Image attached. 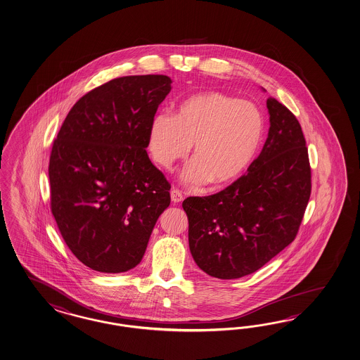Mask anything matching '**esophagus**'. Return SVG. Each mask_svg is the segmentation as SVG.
<instances>
[{
    "label": "esophagus",
    "instance_id": "34e87169",
    "mask_svg": "<svg viewBox=\"0 0 360 360\" xmlns=\"http://www.w3.org/2000/svg\"><path fill=\"white\" fill-rule=\"evenodd\" d=\"M170 196H172V202H174V204H178V202H181L184 200V195H182V193H181L179 190H176V188L172 190Z\"/></svg>",
    "mask_w": 360,
    "mask_h": 360
}]
</instances>
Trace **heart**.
<instances>
[{"mask_svg": "<svg viewBox=\"0 0 360 360\" xmlns=\"http://www.w3.org/2000/svg\"><path fill=\"white\" fill-rule=\"evenodd\" d=\"M263 132V117L252 103L202 91L184 98L174 115H155L147 141L150 156L162 167L186 158L193 144V161L182 173L184 182L221 187L250 167Z\"/></svg>", "mask_w": 360, "mask_h": 360, "instance_id": "1", "label": "heart"}]
</instances>
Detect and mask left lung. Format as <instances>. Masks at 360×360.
Wrapping results in <instances>:
<instances>
[{
    "label": "left lung",
    "instance_id": "obj_1",
    "mask_svg": "<svg viewBox=\"0 0 360 360\" xmlns=\"http://www.w3.org/2000/svg\"><path fill=\"white\" fill-rule=\"evenodd\" d=\"M266 108L268 138L245 176L182 202L193 260L221 280L256 272L280 254L297 237L309 200L311 167L298 120L273 97Z\"/></svg>",
    "mask_w": 360,
    "mask_h": 360
}]
</instances>
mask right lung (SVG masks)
Listing matches in <instances>:
<instances>
[{"label": "right lung", "instance_id": "add662e5", "mask_svg": "<svg viewBox=\"0 0 360 360\" xmlns=\"http://www.w3.org/2000/svg\"><path fill=\"white\" fill-rule=\"evenodd\" d=\"M170 84L167 75L110 80L80 97L53 143L51 210L71 252L94 271L135 268L170 204V184L146 150Z\"/></svg>", "mask_w": 360, "mask_h": 360}]
</instances>
